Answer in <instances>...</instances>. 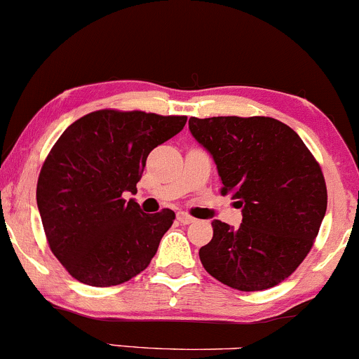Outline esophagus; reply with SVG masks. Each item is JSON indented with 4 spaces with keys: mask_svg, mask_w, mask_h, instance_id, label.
<instances>
[{
    "mask_svg": "<svg viewBox=\"0 0 359 359\" xmlns=\"http://www.w3.org/2000/svg\"><path fill=\"white\" fill-rule=\"evenodd\" d=\"M177 221H179L180 224H191V222H194V217L189 216V214H185V212H179L177 214Z\"/></svg>",
    "mask_w": 359,
    "mask_h": 359,
    "instance_id": "1",
    "label": "esophagus"
}]
</instances>
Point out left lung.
Masks as SVG:
<instances>
[{
  "mask_svg": "<svg viewBox=\"0 0 359 359\" xmlns=\"http://www.w3.org/2000/svg\"><path fill=\"white\" fill-rule=\"evenodd\" d=\"M189 130L212 156L221 194H231L243 222L212 221L199 250L209 275L243 292L290 277L319 233L327 189L319 163L285 123L265 116L191 118Z\"/></svg>",
  "mask_w": 359,
  "mask_h": 359,
  "instance_id": "obj_1",
  "label": "left lung"
}]
</instances>
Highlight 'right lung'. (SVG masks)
<instances>
[{"mask_svg": "<svg viewBox=\"0 0 359 359\" xmlns=\"http://www.w3.org/2000/svg\"><path fill=\"white\" fill-rule=\"evenodd\" d=\"M185 116L101 109L74 121L43 162L36 205L52 253L86 285L111 287L150 265L175 219L147 214L137 194L147 156L175 137Z\"/></svg>", "mask_w": 359, "mask_h": 359, "instance_id": "right-lung-1", "label": "right lung"}]
</instances>
